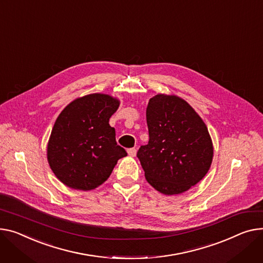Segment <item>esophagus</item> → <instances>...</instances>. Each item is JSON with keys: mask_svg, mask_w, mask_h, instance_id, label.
Listing matches in <instances>:
<instances>
[{"mask_svg": "<svg viewBox=\"0 0 263 263\" xmlns=\"http://www.w3.org/2000/svg\"><path fill=\"white\" fill-rule=\"evenodd\" d=\"M127 152L130 156H135L136 155V149L135 148H130V149L127 150Z\"/></svg>", "mask_w": 263, "mask_h": 263, "instance_id": "esophagus-1", "label": "esophagus"}]
</instances>
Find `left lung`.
Wrapping results in <instances>:
<instances>
[{
	"mask_svg": "<svg viewBox=\"0 0 263 263\" xmlns=\"http://www.w3.org/2000/svg\"><path fill=\"white\" fill-rule=\"evenodd\" d=\"M149 142L137 151L147 182L164 195H179L199 183L213 162L206 125L178 96L157 94L147 111Z\"/></svg>",
	"mask_w": 263,
	"mask_h": 263,
	"instance_id": "1",
	"label": "left lung"
}]
</instances>
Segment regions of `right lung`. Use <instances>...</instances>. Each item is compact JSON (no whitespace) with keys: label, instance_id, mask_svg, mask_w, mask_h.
<instances>
[{"label":"right lung","instance_id":"add662e5","mask_svg":"<svg viewBox=\"0 0 263 263\" xmlns=\"http://www.w3.org/2000/svg\"><path fill=\"white\" fill-rule=\"evenodd\" d=\"M119 101L106 94L78 98L64 108L51 130L48 164L66 186L91 190L111 176L117 161L127 155L118 146L110 117Z\"/></svg>","mask_w":263,"mask_h":263}]
</instances>
